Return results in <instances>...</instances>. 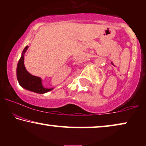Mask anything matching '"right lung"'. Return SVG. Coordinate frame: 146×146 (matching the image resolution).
<instances>
[{
	"instance_id": "right-lung-1",
	"label": "right lung",
	"mask_w": 146,
	"mask_h": 146,
	"mask_svg": "<svg viewBox=\"0 0 146 146\" xmlns=\"http://www.w3.org/2000/svg\"><path fill=\"white\" fill-rule=\"evenodd\" d=\"M28 47L29 46H27L24 49L23 54L18 63L17 74L19 84L24 88L35 92L38 94L46 93L52 90V88L48 89L44 88L42 85L41 79L39 77L31 75V74L28 72V71L25 68V64H24V54L27 51Z\"/></svg>"
}]
</instances>
